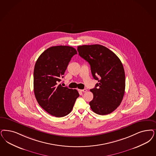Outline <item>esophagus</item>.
Listing matches in <instances>:
<instances>
[{"instance_id":"obj_1","label":"esophagus","mask_w":156,"mask_h":156,"mask_svg":"<svg viewBox=\"0 0 156 156\" xmlns=\"http://www.w3.org/2000/svg\"><path fill=\"white\" fill-rule=\"evenodd\" d=\"M79 90L80 91H82V92H84V93H85L87 91V90L86 89H79Z\"/></svg>"}]
</instances>
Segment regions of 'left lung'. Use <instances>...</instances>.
<instances>
[{"instance_id":"8db88e82","label":"left lung","mask_w":156,"mask_h":156,"mask_svg":"<svg viewBox=\"0 0 156 156\" xmlns=\"http://www.w3.org/2000/svg\"><path fill=\"white\" fill-rule=\"evenodd\" d=\"M80 56L90 65L95 87L90 90L93 98L89 105L97 114L112 113L120 105L125 91V73L118 57L107 47L99 45L78 46Z\"/></svg>"}]
</instances>
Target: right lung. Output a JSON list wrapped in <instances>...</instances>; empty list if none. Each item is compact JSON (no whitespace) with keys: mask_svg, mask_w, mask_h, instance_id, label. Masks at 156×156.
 Returning <instances> with one entry per match:
<instances>
[{"mask_svg":"<svg viewBox=\"0 0 156 156\" xmlns=\"http://www.w3.org/2000/svg\"><path fill=\"white\" fill-rule=\"evenodd\" d=\"M75 54L77 52L72 47H51L40 55L34 66L33 87L36 98L41 107L57 118L69 114L80 96L76 89L59 84Z\"/></svg>","mask_w":156,"mask_h":156,"instance_id":"1","label":"right lung"}]
</instances>
